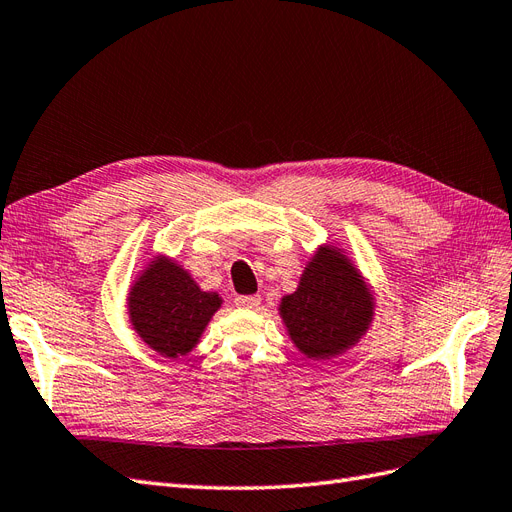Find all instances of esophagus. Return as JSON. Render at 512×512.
Instances as JSON below:
<instances>
[{"instance_id":"1","label":"esophagus","mask_w":512,"mask_h":512,"mask_svg":"<svg viewBox=\"0 0 512 512\" xmlns=\"http://www.w3.org/2000/svg\"><path fill=\"white\" fill-rule=\"evenodd\" d=\"M261 304V298L259 295H240V298H236V306L238 308H257Z\"/></svg>"}]
</instances>
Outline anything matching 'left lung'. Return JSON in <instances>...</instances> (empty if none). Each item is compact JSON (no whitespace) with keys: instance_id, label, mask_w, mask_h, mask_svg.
<instances>
[{"instance_id":"8db88e82","label":"left lung","mask_w":512,"mask_h":512,"mask_svg":"<svg viewBox=\"0 0 512 512\" xmlns=\"http://www.w3.org/2000/svg\"><path fill=\"white\" fill-rule=\"evenodd\" d=\"M376 298L355 261L334 242L310 255L298 289L283 295L278 315L304 357L325 361L346 353L368 334Z\"/></svg>"}]
</instances>
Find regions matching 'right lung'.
<instances>
[{
	"label": "right lung",
	"instance_id": "obj_1",
	"mask_svg": "<svg viewBox=\"0 0 512 512\" xmlns=\"http://www.w3.org/2000/svg\"><path fill=\"white\" fill-rule=\"evenodd\" d=\"M223 304L204 291L189 270L168 255H155L127 291V317L136 336L168 359L189 355Z\"/></svg>",
	"mask_w": 512,
	"mask_h": 512
}]
</instances>
